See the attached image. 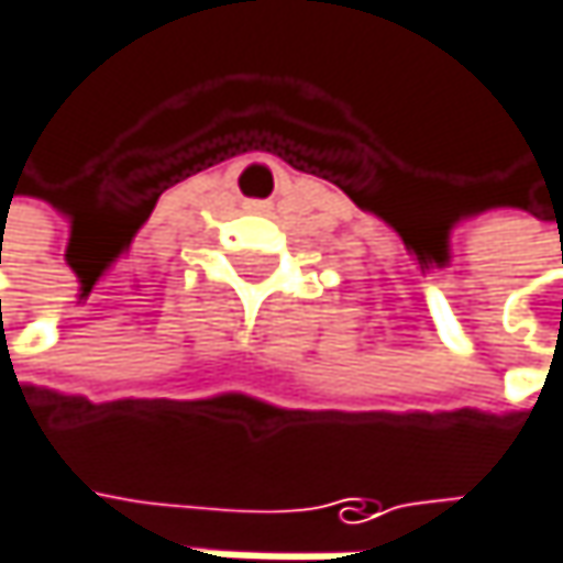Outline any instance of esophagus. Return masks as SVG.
<instances>
[{
    "instance_id": "1",
    "label": "esophagus",
    "mask_w": 563,
    "mask_h": 563,
    "mask_svg": "<svg viewBox=\"0 0 563 563\" xmlns=\"http://www.w3.org/2000/svg\"><path fill=\"white\" fill-rule=\"evenodd\" d=\"M247 208H251V211H267V205H264V201H251Z\"/></svg>"
}]
</instances>
